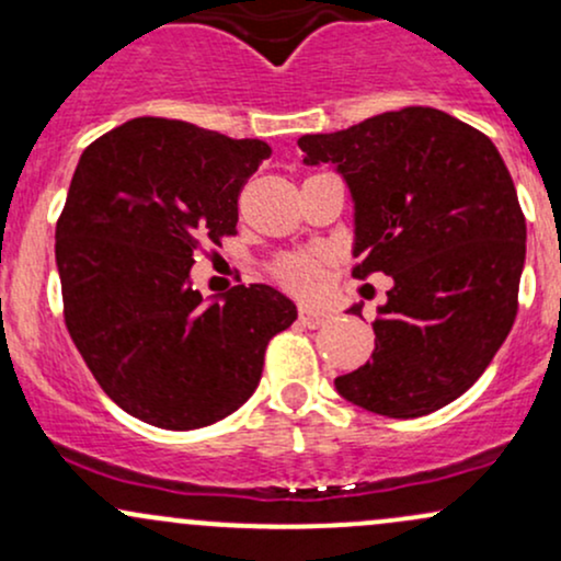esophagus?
<instances>
[{"label": "esophagus", "instance_id": "1", "mask_svg": "<svg viewBox=\"0 0 561 561\" xmlns=\"http://www.w3.org/2000/svg\"><path fill=\"white\" fill-rule=\"evenodd\" d=\"M298 319L300 324L308 327V330H319V327L330 319V311H324V308H313V306H300Z\"/></svg>", "mask_w": 561, "mask_h": 561}]
</instances>
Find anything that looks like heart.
Segmentation results:
<instances>
[{"instance_id":"heart-1","label":"heart","mask_w":561,"mask_h":561,"mask_svg":"<svg viewBox=\"0 0 561 561\" xmlns=\"http://www.w3.org/2000/svg\"><path fill=\"white\" fill-rule=\"evenodd\" d=\"M272 276L295 295H313L321 285V261L308 253H287L272 263Z\"/></svg>"}]
</instances>
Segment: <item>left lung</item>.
Here are the masks:
<instances>
[{
  "label": "left lung",
  "instance_id": "obj_1",
  "mask_svg": "<svg viewBox=\"0 0 561 561\" xmlns=\"http://www.w3.org/2000/svg\"><path fill=\"white\" fill-rule=\"evenodd\" d=\"M298 147L302 163H332L351 190L353 276H392L371 362L334 388L392 420L433 414L478 382L517 317L527 227L504 158L435 107L306 134Z\"/></svg>",
  "mask_w": 561,
  "mask_h": 561
}]
</instances>
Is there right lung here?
Here are the masks:
<instances>
[{
    "label": "right lung",
    "instance_id": "right-lung-1",
    "mask_svg": "<svg viewBox=\"0 0 561 561\" xmlns=\"http://www.w3.org/2000/svg\"><path fill=\"white\" fill-rule=\"evenodd\" d=\"M272 156L261 139L134 118L83 150L57 218L62 313L100 388L163 430L214 424L259 388L268 340L298 311L268 285L205 302L199 244L237 234L242 186Z\"/></svg>",
    "mask_w": 561,
    "mask_h": 561
}]
</instances>
